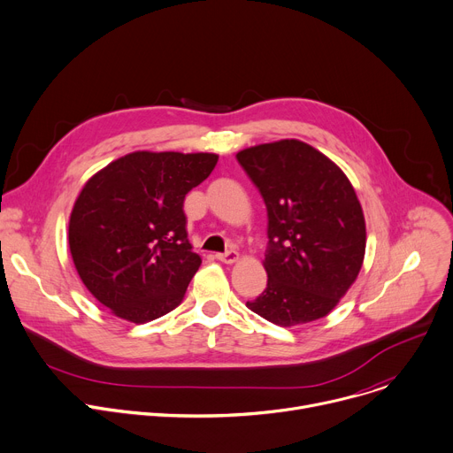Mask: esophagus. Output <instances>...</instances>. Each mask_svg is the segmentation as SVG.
Returning a JSON list of instances; mask_svg holds the SVG:
<instances>
[{
	"instance_id": "34e87169",
	"label": "esophagus",
	"mask_w": 453,
	"mask_h": 453,
	"mask_svg": "<svg viewBox=\"0 0 453 453\" xmlns=\"http://www.w3.org/2000/svg\"><path fill=\"white\" fill-rule=\"evenodd\" d=\"M216 259L225 263V265H232V263H235L239 259V254L235 252V250H228V252H225V254H218Z\"/></svg>"
}]
</instances>
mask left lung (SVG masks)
I'll use <instances>...</instances> for the list:
<instances>
[{
	"instance_id": "obj_1",
	"label": "left lung",
	"mask_w": 453,
	"mask_h": 453,
	"mask_svg": "<svg viewBox=\"0 0 453 453\" xmlns=\"http://www.w3.org/2000/svg\"><path fill=\"white\" fill-rule=\"evenodd\" d=\"M235 158L268 212V284L246 306L282 327L329 315L365 256V219L353 185L320 150L293 138L242 149Z\"/></svg>"
}]
</instances>
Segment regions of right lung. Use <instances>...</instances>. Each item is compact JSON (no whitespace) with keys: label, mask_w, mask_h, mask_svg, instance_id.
Instances as JSON below:
<instances>
[{"label":"right lung","mask_w":453,"mask_h":453,"mask_svg":"<svg viewBox=\"0 0 453 453\" xmlns=\"http://www.w3.org/2000/svg\"><path fill=\"white\" fill-rule=\"evenodd\" d=\"M216 164L212 153L136 150L82 187L68 225L72 259L88 291L119 319L143 324L181 304L201 265L183 199Z\"/></svg>","instance_id":"right-lung-1"}]
</instances>
